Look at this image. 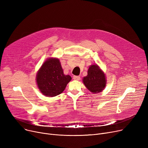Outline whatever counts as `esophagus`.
I'll use <instances>...</instances> for the list:
<instances>
[{"label":"esophagus","mask_w":148,"mask_h":148,"mask_svg":"<svg viewBox=\"0 0 148 148\" xmlns=\"http://www.w3.org/2000/svg\"><path fill=\"white\" fill-rule=\"evenodd\" d=\"M73 79H74V80H80V76L74 75V76L73 77Z\"/></svg>","instance_id":"esophagus-1"}]
</instances>
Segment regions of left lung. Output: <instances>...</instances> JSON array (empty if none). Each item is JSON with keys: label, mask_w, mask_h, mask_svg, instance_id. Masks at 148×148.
<instances>
[{"label": "left lung", "mask_w": 148, "mask_h": 148, "mask_svg": "<svg viewBox=\"0 0 148 148\" xmlns=\"http://www.w3.org/2000/svg\"><path fill=\"white\" fill-rule=\"evenodd\" d=\"M83 82L89 90L97 94L106 87V75L97 65H92L88 69V75L83 77Z\"/></svg>", "instance_id": "left-lung-1"}]
</instances>
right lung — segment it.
Instances as JSON below:
<instances>
[{
  "instance_id": "obj_1",
  "label": "right lung",
  "mask_w": 148,
  "mask_h": 148,
  "mask_svg": "<svg viewBox=\"0 0 148 148\" xmlns=\"http://www.w3.org/2000/svg\"><path fill=\"white\" fill-rule=\"evenodd\" d=\"M71 77L64 74L58 58L47 59L38 70L36 81L38 89L46 97H55L62 93Z\"/></svg>"
}]
</instances>
